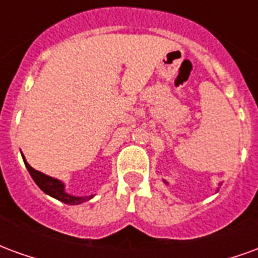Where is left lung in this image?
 <instances>
[{
  "mask_svg": "<svg viewBox=\"0 0 258 258\" xmlns=\"http://www.w3.org/2000/svg\"><path fill=\"white\" fill-rule=\"evenodd\" d=\"M163 181H164V179H163ZM164 184H167V181H164ZM222 182H220V185H221ZM217 192H218V188H217Z\"/></svg>",
  "mask_w": 258,
  "mask_h": 258,
  "instance_id": "8db88e82",
  "label": "left lung"
}]
</instances>
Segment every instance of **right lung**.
I'll use <instances>...</instances> for the list:
<instances>
[{
  "mask_svg": "<svg viewBox=\"0 0 258 258\" xmlns=\"http://www.w3.org/2000/svg\"><path fill=\"white\" fill-rule=\"evenodd\" d=\"M22 157H23L25 166L29 170L31 178L34 179V182L38 185V188L44 194L49 195V196H52V198L58 199L62 203H66V205H81V203H84L87 200L94 198V195H90V196H74V195L68 194L66 188H64V184L60 179L49 177V175L41 173V171H37V170L31 167L29 163L26 162V157L23 156V153H22Z\"/></svg>",
  "mask_w": 258,
  "mask_h": 258,
  "instance_id": "obj_1",
  "label": "right lung"
}]
</instances>
